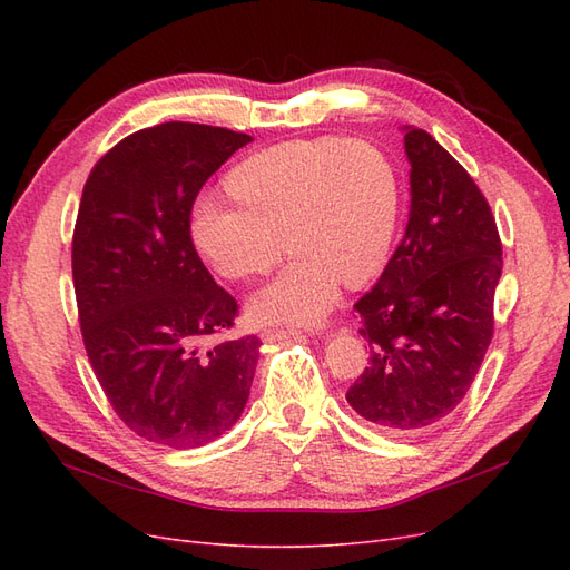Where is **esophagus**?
I'll list each match as a JSON object with an SVG mask.
<instances>
[{"label":"esophagus","instance_id":"obj_1","mask_svg":"<svg viewBox=\"0 0 570 570\" xmlns=\"http://www.w3.org/2000/svg\"><path fill=\"white\" fill-rule=\"evenodd\" d=\"M292 335H297L295 327H264V331H262L264 342H281V340H287Z\"/></svg>","mask_w":570,"mask_h":570}]
</instances>
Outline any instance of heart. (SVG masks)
I'll return each mask as SVG.
<instances>
[{"instance_id":"obj_1","label":"heart","mask_w":570,"mask_h":570,"mask_svg":"<svg viewBox=\"0 0 570 570\" xmlns=\"http://www.w3.org/2000/svg\"><path fill=\"white\" fill-rule=\"evenodd\" d=\"M228 189L235 202L202 197L193 214L195 243L220 275H264L281 264L285 243L297 254L252 299L256 321L316 323L340 281L361 287L387 262L400 223V176L366 140L275 145L235 166Z\"/></svg>"}]
</instances>
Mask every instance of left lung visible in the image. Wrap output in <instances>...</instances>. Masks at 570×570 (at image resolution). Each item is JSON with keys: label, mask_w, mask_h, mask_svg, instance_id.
Masks as SVG:
<instances>
[{"label": "left lung", "mask_w": 570, "mask_h": 570, "mask_svg": "<svg viewBox=\"0 0 570 570\" xmlns=\"http://www.w3.org/2000/svg\"><path fill=\"white\" fill-rule=\"evenodd\" d=\"M406 233L371 292L354 304L368 366L347 390L361 419L387 435L435 428L461 404L494 333L502 239L488 199L450 151L406 128Z\"/></svg>", "instance_id": "8db88e82"}]
</instances>
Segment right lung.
Masks as SVG:
<instances>
[{"mask_svg": "<svg viewBox=\"0 0 570 570\" xmlns=\"http://www.w3.org/2000/svg\"><path fill=\"white\" fill-rule=\"evenodd\" d=\"M247 142L170 120L124 137L82 187L71 258L85 352L116 416L174 450L220 438L249 400L262 340L223 337L239 306L189 235L199 189Z\"/></svg>", "mask_w": 570, "mask_h": 570, "instance_id": "1", "label": "right lung"}]
</instances>
